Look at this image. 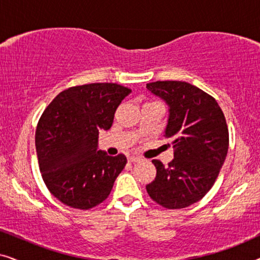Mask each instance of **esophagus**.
<instances>
[{
	"label": "esophagus",
	"mask_w": 260,
	"mask_h": 260,
	"mask_svg": "<svg viewBox=\"0 0 260 260\" xmlns=\"http://www.w3.org/2000/svg\"><path fill=\"white\" fill-rule=\"evenodd\" d=\"M127 161H129V162H140L141 158L137 157V156H130V157L127 158Z\"/></svg>",
	"instance_id": "esophagus-1"
}]
</instances>
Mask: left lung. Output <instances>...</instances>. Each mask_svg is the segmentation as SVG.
<instances>
[{"mask_svg":"<svg viewBox=\"0 0 260 260\" xmlns=\"http://www.w3.org/2000/svg\"><path fill=\"white\" fill-rule=\"evenodd\" d=\"M147 88L168 105L165 137L175 148L168 167L152 159L156 177L147 184V191L166 208L188 207L207 194L225 162V116L214 98L186 81H155Z\"/></svg>","mask_w":260,"mask_h":260,"instance_id":"8db88e82","label":"left lung"}]
</instances>
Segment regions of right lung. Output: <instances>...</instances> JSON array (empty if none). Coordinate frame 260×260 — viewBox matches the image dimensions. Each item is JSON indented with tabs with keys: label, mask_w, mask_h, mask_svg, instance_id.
I'll use <instances>...</instances> for the list:
<instances>
[{
	"label": "right lung",
	"mask_w": 260,
	"mask_h": 260,
	"mask_svg": "<svg viewBox=\"0 0 260 260\" xmlns=\"http://www.w3.org/2000/svg\"><path fill=\"white\" fill-rule=\"evenodd\" d=\"M130 92L112 83L70 87L42 113L35 133L39 167L48 190L63 205L88 209L109 197L126 157L98 150V135L111 127Z\"/></svg>",
	"instance_id": "add662e5"
}]
</instances>
